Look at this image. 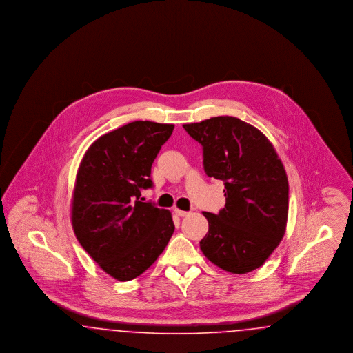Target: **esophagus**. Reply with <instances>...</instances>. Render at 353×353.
I'll return each mask as SVG.
<instances>
[{
	"instance_id": "34e87169",
	"label": "esophagus",
	"mask_w": 353,
	"mask_h": 353,
	"mask_svg": "<svg viewBox=\"0 0 353 353\" xmlns=\"http://www.w3.org/2000/svg\"><path fill=\"white\" fill-rule=\"evenodd\" d=\"M174 214H176V216H179V217H185V216H188L189 213H188V212H185V210L174 209Z\"/></svg>"
}]
</instances>
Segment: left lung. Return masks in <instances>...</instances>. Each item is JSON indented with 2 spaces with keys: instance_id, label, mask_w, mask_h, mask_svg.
I'll return each mask as SVG.
<instances>
[{
  "instance_id": "left-lung-1",
  "label": "left lung",
  "mask_w": 353,
  "mask_h": 353,
  "mask_svg": "<svg viewBox=\"0 0 353 353\" xmlns=\"http://www.w3.org/2000/svg\"><path fill=\"white\" fill-rule=\"evenodd\" d=\"M202 145L203 169L225 185V208L203 212L209 232L203 255L219 269L246 274L261 268L285 233L288 181L269 139L233 117L183 125Z\"/></svg>"
}]
</instances>
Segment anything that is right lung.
Returning a JSON list of instances; mask_svg holds the SVG:
<instances>
[{
  "mask_svg": "<svg viewBox=\"0 0 353 353\" xmlns=\"http://www.w3.org/2000/svg\"><path fill=\"white\" fill-rule=\"evenodd\" d=\"M173 124L132 121L103 134L77 173L71 222L88 255L112 278L131 281L164 252L174 232L169 210L140 201L151 168Z\"/></svg>",
  "mask_w": 353,
  "mask_h": 353,
  "instance_id": "add662e5",
  "label": "right lung"
}]
</instances>
